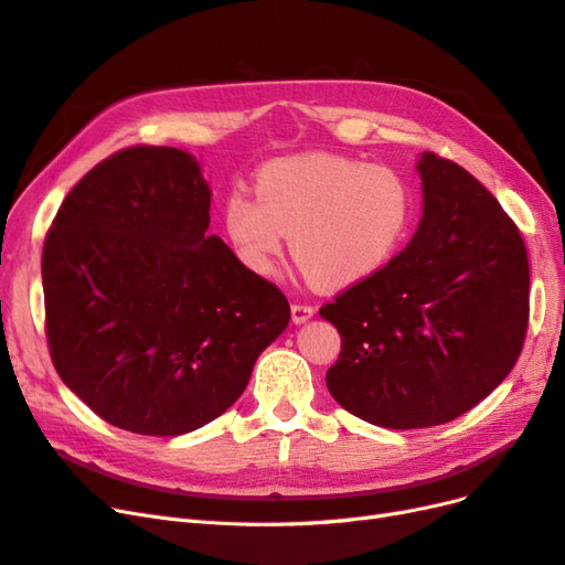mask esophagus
I'll return each mask as SVG.
<instances>
[{
  "label": "esophagus",
  "instance_id": "1",
  "mask_svg": "<svg viewBox=\"0 0 565 565\" xmlns=\"http://www.w3.org/2000/svg\"><path fill=\"white\" fill-rule=\"evenodd\" d=\"M313 313H316V309L311 303H301V301L292 303V320L295 322H306L309 318H313Z\"/></svg>",
  "mask_w": 565,
  "mask_h": 565
}]
</instances>
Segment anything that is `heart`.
<instances>
[{
  "label": "heart",
  "mask_w": 565,
  "mask_h": 565,
  "mask_svg": "<svg viewBox=\"0 0 565 565\" xmlns=\"http://www.w3.org/2000/svg\"><path fill=\"white\" fill-rule=\"evenodd\" d=\"M256 200L233 191L224 226L241 262L270 276L292 235V252L309 280L361 285L403 249L415 221V193L386 164L313 152L273 160L254 179Z\"/></svg>",
  "instance_id": "b5f03b06"
}]
</instances>
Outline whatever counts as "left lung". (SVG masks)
Returning a JSON list of instances; mask_svg holds the SVG:
<instances>
[{
    "label": "left lung",
    "mask_w": 565,
    "mask_h": 565,
    "mask_svg": "<svg viewBox=\"0 0 565 565\" xmlns=\"http://www.w3.org/2000/svg\"><path fill=\"white\" fill-rule=\"evenodd\" d=\"M417 172L413 241L320 309L341 334L332 398L384 429L446 424L481 403L521 355L530 313L527 252L502 204L436 152Z\"/></svg>",
    "instance_id": "obj_1"
}]
</instances>
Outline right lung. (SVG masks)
Wrapping results in <instances>:
<instances>
[{"instance_id": "1", "label": "right lung", "mask_w": 565, "mask_h": 565, "mask_svg": "<svg viewBox=\"0 0 565 565\" xmlns=\"http://www.w3.org/2000/svg\"><path fill=\"white\" fill-rule=\"evenodd\" d=\"M210 200L185 150L131 146L82 177L46 233L51 361L125 431L181 436L224 415L289 322L280 289L207 235Z\"/></svg>"}]
</instances>
